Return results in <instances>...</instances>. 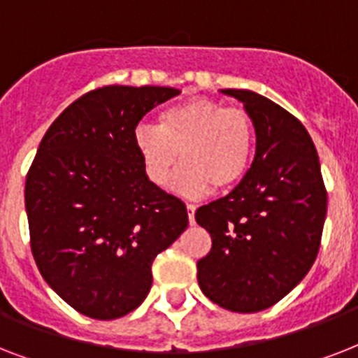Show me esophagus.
Here are the masks:
<instances>
[{
    "label": "esophagus",
    "mask_w": 358,
    "mask_h": 358,
    "mask_svg": "<svg viewBox=\"0 0 358 358\" xmlns=\"http://www.w3.org/2000/svg\"><path fill=\"white\" fill-rule=\"evenodd\" d=\"M195 212H196L195 204H187V217H189L191 224L195 223Z\"/></svg>",
    "instance_id": "1"
}]
</instances>
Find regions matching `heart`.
Masks as SVG:
<instances>
[{
	"mask_svg": "<svg viewBox=\"0 0 358 358\" xmlns=\"http://www.w3.org/2000/svg\"><path fill=\"white\" fill-rule=\"evenodd\" d=\"M134 143L152 184H167L178 157L185 162L174 174L180 195L202 196L210 187L229 189L249 167L255 129L239 108H223L208 98H189L163 109L156 126L141 124Z\"/></svg>",
	"mask_w": 358,
	"mask_h": 358,
	"instance_id": "1",
	"label": "heart"
}]
</instances>
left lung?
I'll return each mask as SVG.
<instances>
[{
	"instance_id": "obj_1",
	"label": "left lung",
	"mask_w": 358,
	"mask_h": 358,
	"mask_svg": "<svg viewBox=\"0 0 358 358\" xmlns=\"http://www.w3.org/2000/svg\"><path fill=\"white\" fill-rule=\"evenodd\" d=\"M221 92L243 103L256 154L229 195L196 210V223L212 236L196 278L215 305L260 312L288 295L316 260L327 191L316 146L294 115L258 92Z\"/></svg>"
}]
</instances>
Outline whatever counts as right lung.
Segmentation results:
<instances>
[{"label":"right lung","instance_id":"obj_1","mask_svg":"<svg viewBox=\"0 0 358 358\" xmlns=\"http://www.w3.org/2000/svg\"><path fill=\"white\" fill-rule=\"evenodd\" d=\"M173 87L109 85L48 128L25 180L31 252L50 288L81 314L117 320L152 286V262L187 229L178 196L152 184L134 143Z\"/></svg>","mask_w":358,"mask_h":358}]
</instances>
